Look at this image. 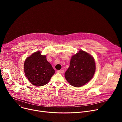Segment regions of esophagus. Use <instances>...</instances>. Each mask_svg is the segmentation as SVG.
<instances>
[{
	"label": "esophagus",
	"mask_w": 122,
	"mask_h": 122,
	"mask_svg": "<svg viewBox=\"0 0 122 122\" xmlns=\"http://www.w3.org/2000/svg\"><path fill=\"white\" fill-rule=\"evenodd\" d=\"M57 72L59 73L63 74V73H64V71L63 69H61V70H58Z\"/></svg>",
	"instance_id": "34e87169"
}]
</instances>
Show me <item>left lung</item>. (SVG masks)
I'll list each match as a JSON object with an SVG mask.
<instances>
[{
	"label": "left lung",
	"instance_id": "left-lung-1",
	"mask_svg": "<svg viewBox=\"0 0 122 122\" xmlns=\"http://www.w3.org/2000/svg\"><path fill=\"white\" fill-rule=\"evenodd\" d=\"M95 71L93 58L82 50L73 55L65 77L70 85L80 87L85 85L93 77Z\"/></svg>",
	"mask_w": 122,
	"mask_h": 122
}]
</instances>
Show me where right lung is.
Masks as SVG:
<instances>
[{
	"label": "right lung",
	"mask_w": 122,
	"mask_h": 122,
	"mask_svg": "<svg viewBox=\"0 0 122 122\" xmlns=\"http://www.w3.org/2000/svg\"><path fill=\"white\" fill-rule=\"evenodd\" d=\"M24 72L32 84L41 86L49 82L55 70L47 61L46 56L42 55L40 51H37L25 59Z\"/></svg>",
	"instance_id": "1"
}]
</instances>
